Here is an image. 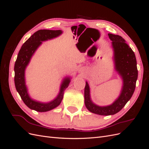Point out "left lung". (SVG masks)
<instances>
[{
    "label": "left lung",
    "instance_id": "left-lung-1",
    "mask_svg": "<svg viewBox=\"0 0 149 149\" xmlns=\"http://www.w3.org/2000/svg\"><path fill=\"white\" fill-rule=\"evenodd\" d=\"M108 36L112 41L115 70L123 79V85L119 96L112 104L100 106L91 101L89 84L86 82L85 106L90 112L101 116L114 115L123 109L132 96L138 76L136 58L131 48L120 36L111 33H108Z\"/></svg>",
    "mask_w": 149,
    "mask_h": 149
}]
</instances>
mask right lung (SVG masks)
Instances as JSON below:
<instances>
[{
  "mask_svg": "<svg viewBox=\"0 0 149 149\" xmlns=\"http://www.w3.org/2000/svg\"><path fill=\"white\" fill-rule=\"evenodd\" d=\"M62 33L61 30H40L36 31L23 44L18 54L14 66L15 86L22 100L31 109L38 112H47L58 107L63 97L65 90L69 86L70 78L66 77L61 84L60 92L56 97L49 102H41L33 100L30 97L25 84V69L35 51L41 45L42 42L56 38Z\"/></svg>",
  "mask_w": 149,
  "mask_h": 149,
  "instance_id": "1",
  "label": "right lung"
}]
</instances>
